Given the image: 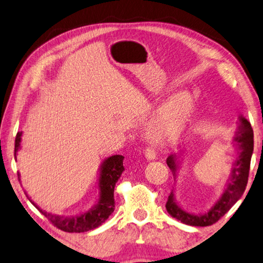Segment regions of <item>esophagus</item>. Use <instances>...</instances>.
<instances>
[{"instance_id": "34e87169", "label": "esophagus", "mask_w": 263, "mask_h": 263, "mask_svg": "<svg viewBox=\"0 0 263 263\" xmlns=\"http://www.w3.org/2000/svg\"><path fill=\"white\" fill-rule=\"evenodd\" d=\"M145 157L148 160V161H152V160H155L158 158V154H157V152H155L154 148L148 147L145 149Z\"/></svg>"}]
</instances>
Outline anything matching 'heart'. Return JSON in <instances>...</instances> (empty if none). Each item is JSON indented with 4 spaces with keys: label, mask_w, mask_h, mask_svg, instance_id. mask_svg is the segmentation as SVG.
Here are the masks:
<instances>
[{
    "label": "heart",
    "mask_w": 263,
    "mask_h": 263,
    "mask_svg": "<svg viewBox=\"0 0 263 263\" xmlns=\"http://www.w3.org/2000/svg\"><path fill=\"white\" fill-rule=\"evenodd\" d=\"M193 105V95L186 90L169 97L149 124V137L154 140H166L176 135L189 117Z\"/></svg>",
    "instance_id": "heart-1"
}]
</instances>
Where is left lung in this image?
I'll list each match as a JSON object with an SVG mask.
<instances>
[{"label":"left lung","instance_id":"8db88e82","mask_svg":"<svg viewBox=\"0 0 263 263\" xmlns=\"http://www.w3.org/2000/svg\"><path fill=\"white\" fill-rule=\"evenodd\" d=\"M254 135L253 128L243 116H239L238 128L233 137L234 147L237 151V158H235L231 174L228 182L224 186L220 198L204 213H190L184 210L179 203L176 202L174 190L168 196V201L166 203L167 212L173 218H176L183 224L190 226H209L215 224L219 218L225 215L235 203H237L246 189L249 174V166H251V158L254 148ZM177 154L168 155L166 162L171 169L175 180L179 174L180 160Z\"/></svg>","mask_w":263,"mask_h":263}]
</instances>
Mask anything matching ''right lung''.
<instances>
[{
  "instance_id": "right-lung-1",
  "label": "right lung",
  "mask_w": 263,
  "mask_h": 263,
  "mask_svg": "<svg viewBox=\"0 0 263 263\" xmlns=\"http://www.w3.org/2000/svg\"><path fill=\"white\" fill-rule=\"evenodd\" d=\"M22 135L23 133L18 132L15 139V158L17 152L21 149V141ZM17 160V158H16ZM123 155H112V157L106 158L100 166V174H99V189L100 195L96 204L92 208L89 209L88 211H84L80 215H75L72 217H64L59 215H53L51 212H46L42 210L37 204L29 201L38 209L41 213H43L53 225L57 226L58 229L65 232L69 233H81L87 232V231L94 230L99 228L100 225L108 219L109 216L115 211V198H114V190L115 185L117 183L119 177L124 171L123 166ZM18 174V180L20 179ZM26 194V193H25Z\"/></svg>"
}]
</instances>
